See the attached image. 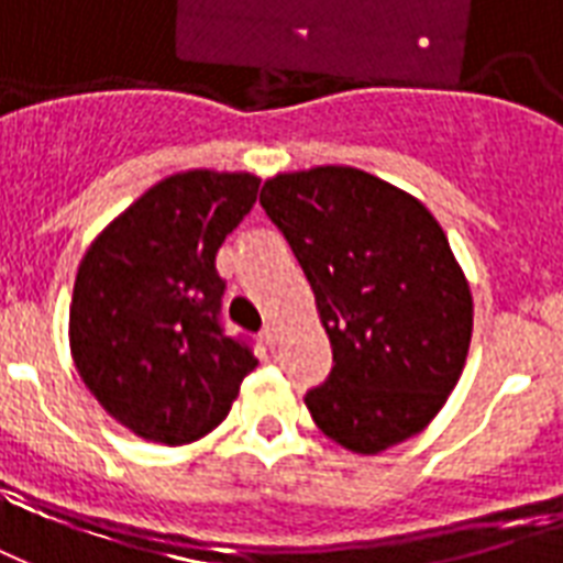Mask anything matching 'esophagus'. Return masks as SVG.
Here are the masks:
<instances>
[{
  "mask_svg": "<svg viewBox=\"0 0 563 563\" xmlns=\"http://www.w3.org/2000/svg\"><path fill=\"white\" fill-rule=\"evenodd\" d=\"M261 338H264V341H266V346H276V341H278L276 327H264V332H261Z\"/></svg>",
  "mask_w": 563,
  "mask_h": 563,
  "instance_id": "esophagus-1",
  "label": "esophagus"
}]
</instances>
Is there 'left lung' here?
<instances>
[{
	"instance_id": "8db88e82",
	"label": "left lung",
	"mask_w": 563,
	"mask_h": 563,
	"mask_svg": "<svg viewBox=\"0 0 563 563\" xmlns=\"http://www.w3.org/2000/svg\"><path fill=\"white\" fill-rule=\"evenodd\" d=\"M261 205L294 249L332 344V374L306 395L314 424L365 457L418 437L457 386L475 317L437 217L353 166L278 172Z\"/></svg>"
}]
</instances>
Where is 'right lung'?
Masks as SVG:
<instances>
[{
	"label": "right lung",
	"instance_id": "1",
	"mask_svg": "<svg viewBox=\"0 0 563 563\" xmlns=\"http://www.w3.org/2000/svg\"><path fill=\"white\" fill-rule=\"evenodd\" d=\"M252 172L189 168L156 180L91 240L67 341L86 388L118 424L189 445L231 412L257 367L219 327L217 252L257 201Z\"/></svg>",
	"mask_w": 563,
	"mask_h": 563
}]
</instances>
